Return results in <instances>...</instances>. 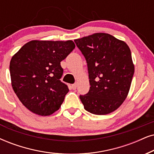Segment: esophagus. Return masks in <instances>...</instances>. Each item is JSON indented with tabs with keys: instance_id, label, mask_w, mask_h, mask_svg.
Listing matches in <instances>:
<instances>
[{
	"instance_id": "esophagus-1",
	"label": "esophagus",
	"mask_w": 154,
	"mask_h": 154,
	"mask_svg": "<svg viewBox=\"0 0 154 154\" xmlns=\"http://www.w3.org/2000/svg\"><path fill=\"white\" fill-rule=\"evenodd\" d=\"M72 89H75L76 88H77V84H73V85H72Z\"/></svg>"
}]
</instances>
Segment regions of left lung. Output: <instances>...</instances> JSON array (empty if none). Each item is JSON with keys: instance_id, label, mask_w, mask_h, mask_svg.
<instances>
[{"instance_id": "obj_1", "label": "left lung", "mask_w": 154, "mask_h": 154, "mask_svg": "<svg viewBox=\"0 0 154 154\" xmlns=\"http://www.w3.org/2000/svg\"><path fill=\"white\" fill-rule=\"evenodd\" d=\"M75 42L88 68L89 91L79 96L84 108L96 115L114 112L126 100L134 73L129 46L104 32L76 39Z\"/></svg>"}]
</instances>
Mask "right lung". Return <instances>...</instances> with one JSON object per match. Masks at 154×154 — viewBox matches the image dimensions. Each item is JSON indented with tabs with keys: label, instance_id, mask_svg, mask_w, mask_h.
<instances>
[{
	"label": "right lung",
	"instance_id": "obj_1",
	"mask_svg": "<svg viewBox=\"0 0 154 154\" xmlns=\"http://www.w3.org/2000/svg\"><path fill=\"white\" fill-rule=\"evenodd\" d=\"M75 48L72 40H31L11 58L13 89L30 112L49 116L61 106L69 89L60 80L63 73L60 62Z\"/></svg>",
	"mask_w": 154,
	"mask_h": 154
}]
</instances>
